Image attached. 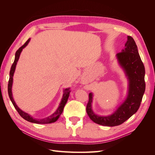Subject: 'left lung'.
Wrapping results in <instances>:
<instances>
[{
    "mask_svg": "<svg viewBox=\"0 0 155 155\" xmlns=\"http://www.w3.org/2000/svg\"><path fill=\"white\" fill-rule=\"evenodd\" d=\"M120 65L124 69L129 81L127 97L116 111L109 116H99L92 110V94L88 95L86 110L94 122L104 126L113 127L122 124L137 112L145 89V67L132 37L128 36L125 48L116 55Z\"/></svg>",
    "mask_w": 155,
    "mask_h": 155,
    "instance_id": "obj_1",
    "label": "left lung"
}]
</instances>
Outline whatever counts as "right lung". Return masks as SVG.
Masks as SVG:
<instances>
[{
    "label": "right lung",
    "instance_id": "add662e5",
    "mask_svg": "<svg viewBox=\"0 0 155 155\" xmlns=\"http://www.w3.org/2000/svg\"><path fill=\"white\" fill-rule=\"evenodd\" d=\"M29 41H30V39H28L26 43L24 45H23L21 46V47H20L19 48H18L17 50L16 53H15V60H14V62H13L12 66L11 67L10 72V79H9L8 85V95H9V97H10V100L12 101L14 107L15 108V109L18 112V113L20 114V116L22 117V118H24L26 121H30V122H31V123L37 124H46L54 123V122H55V121H56L58 120V119L59 118V117L60 116V115L62 114L63 109H64V107L65 104H66L67 102L68 98V96H69V94H70V91H71L70 90V88L64 89V94H63V98H62V100H61V103H60L59 106L58 107V109H57V110H56L53 114H51V116L47 117V118H45L44 119H41L40 120V119L33 118L31 116H30L28 114H27V113H26V112L21 110L19 109V108L17 107V105L15 104V101H14V100L13 99L12 92V83H13V74H14V72H15L16 64H17V63L18 60V58H19V56H20L21 51L28 45V43H29Z\"/></svg>",
    "mask_w": 155,
    "mask_h": 155
}]
</instances>
